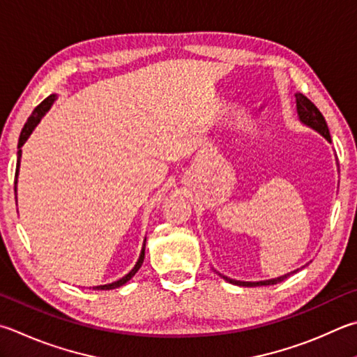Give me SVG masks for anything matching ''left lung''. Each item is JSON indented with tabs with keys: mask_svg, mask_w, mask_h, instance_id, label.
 Here are the masks:
<instances>
[{
	"mask_svg": "<svg viewBox=\"0 0 357 357\" xmlns=\"http://www.w3.org/2000/svg\"><path fill=\"white\" fill-rule=\"evenodd\" d=\"M295 98H296V109H298V115H300V120L304 123V125H307L310 128H314L315 131H319L328 142H331V135H329V129H328V125H326V121H325V116L321 115V112L319 111V109H317V106L314 105V102L310 101L307 96H304L303 93H296ZM290 275L291 273L284 275L281 278H276V280L259 281V282L234 281V280H229V278H226L223 275H220V276L225 278V280L229 281L231 284H236V286L256 287V286H271V284H278V282H281L284 280H287Z\"/></svg>",
	"mask_w": 357,
	"mask_h": 357,
	"instance_id": "obj_1",
	"label": "left lung"
}]
</instances>
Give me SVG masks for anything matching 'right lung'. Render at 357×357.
Masks as SVG:
<instances>
[{
  "mask_svg": "<svg viewBox=\"0 0 357 357\" xmlns=\"http://www.w3.org/2000/svg\"><path fill=\"white\" fill-rule=\"evenodd\" d=\"M54 100H56V95H50L48 98H45V100L40 102V105H38V106L34 109V111H32V114H31V116L28 119V121L24 123V126H23V129H22V134H20V139H18V158H17V170H15V181H14L15 185H17L18 165H20V156H22V150H20V148L23 146L24 142L28 140V137H29L31 132H32V129H34V128L37 126V123L42 120V116H43L45 112H47L48 109L51 107V105H53ZM14 190L17 192V187H14ZM144 257H145V245H144V248H142V252H140V257H139L137 264H135V267H134L131 271H129V273H128L126 276H123L121 280L115 281V282H112V284H106V286H96V287H93V290H111V289H116V287L123 286V284H126L135 273H137L139 268L142 267V264H144Z\"/></svg>",
  "mask_w": 357,
  "mask_h": 357,
  "instance_id": "1",
  "label": "right lung"
}]
</instances>
